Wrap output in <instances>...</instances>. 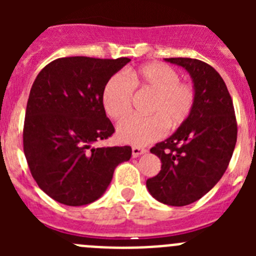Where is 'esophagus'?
Here are the masks:
<instances>
[{"label": "esophagus", "mask_w": 256, "mask_h": 256, "mask_svg": "<svg viewBox=\"0 0 256 256\" xmlns=\"http://www.w3.org/2000/svg\"><path fill=\"white\" fill-rule=\"evenodd\" d=\"M144 152H146V148H138V146H133V148H132L133 158H137V156L142 155V154H144Z\"/></svg>", "instance_id": "esophagus-1"}]
</instances>
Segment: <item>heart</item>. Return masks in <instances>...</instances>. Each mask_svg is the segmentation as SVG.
<instances>
[{
	"mask_svg": "<svg viewBox=\"0 0 256 256\" xmlns=\"http://www.w3.org/2000/svg\"><path fill=\"white\" fill-rule=\"evenodd\" d=\"M126 78L115 74L104 88L105 112L114 120H122L132 110L134 88L154 94L150 116H130L118 126V137L124 144L144 146L158 141L170 130H178L191 116L196 105V90L180 80L177 70L162 62H151L130 70Z\"/></svg>",
	"mask_w": 256,
	"mask_h": 256,
	"instance_id": "1",
	"label": "heart"
}]
</instances>
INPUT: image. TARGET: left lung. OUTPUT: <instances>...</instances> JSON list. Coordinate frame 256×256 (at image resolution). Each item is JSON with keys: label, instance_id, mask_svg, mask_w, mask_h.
Returning a JSON list of instances; mask_svg holds the SVG:
<instances>
[{"label": "left lung", "instance_id": "left-lung-1", "mask_svg": "<svg viewBox=\"0 0 256 256\" xmlns=\"http://www.w3.org/2000/svg\"><path fill=\"white\" fill-rule=\"evenodd\" d=\"M165 61L188 72L196 105L177 132L150 150L162 160V170L146 186L162 204L184 206L208 194L224 174L236 146L237 122L227 86L214 68L198 58Z\"/></svg>", "mask_w": 256, "mask_h": 256}]
</instances>
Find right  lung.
Returning a JSON list of instances; mask_svg holds the SVG:
<instances>
[{
  "label": "right lung",
  "mask_w": 256,
  "mask_h": 256,
  "mask_svg": "<svg viewBox=\"0 0 256 256\" xmlns=\"http://www.w3.org/2000/svg\"><path fill=\"white\" fill-rule=\"evenodd\" d=\"M130 58H61L40 70L30 88L22 146L30 173L50 198L69 206L102 196L130 146L94 148L115 132L102 102L108 79Z\"/></svg>",
  "instance_id": "add662e5"
}]
</instances>
